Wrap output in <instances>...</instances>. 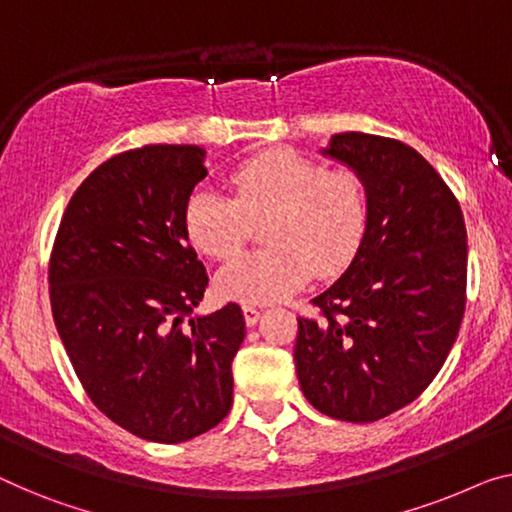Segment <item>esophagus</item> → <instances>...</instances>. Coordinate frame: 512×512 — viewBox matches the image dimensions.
<instances>
[{
	"mask_svg": "<svg viewBox=\"0 0 512 512\" xmlns=\"http://www.w3.org/2000/svg\"><path fill=\"white\" fill-rule=\"evenodd\" d=\"M241 310H243V317H246V324H248V326H255L259 315H262V310H259L257 305H250V303L243 305Z\"/></svg>",
	"mask_w": 512,
	"mask_h": 512,
	"instance_id": "esophagus-1",
	"label": "esophagus"
}]
</instances>
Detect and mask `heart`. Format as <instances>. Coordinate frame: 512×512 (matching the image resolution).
<instances>
[{"label": "heart", "instance_id": "1", "mask_svg": "<svg viewBox=\"0 0 512 512\" xmlns=\"http://www.w3.org/2000/svg\"><path fill=\"white\" fill-rule=\"evenodd\" d=\"M236 197L202 186L186 204V230L195 248L216 259L234 257L264 223L269 246L232 259L218 273L225 299L273 303L287 299L312 276L345 271L368 232L370 197L356 172L324 170L292 151H273L236 167Z\"/></svg>", "mask_w": 512, "mask_h": 512}]
</instances>
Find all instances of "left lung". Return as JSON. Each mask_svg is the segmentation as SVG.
<instances>
[{"mask_svg":"<svg viewBox=\"0 0 512 512\" xmlns=\"http://www.w3.org/2000/svg\"><path fill=\"white\" fill-rule=\"evenodd\" d=\"M319 154L370 197L368 232L347 271L299 317L294 363L322 414L372 423L421 395L455 345L467 299V227L437 170L391 137L333 135Z\"/></svg>","mask_w":512,"mask_h":512,"instance_id":"left-lung-1","label":"left lung"}]
</instances>
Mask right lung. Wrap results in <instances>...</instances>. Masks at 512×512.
<instances>
[{
	"instance_id": "1",
	"label": "right lung",
	"mask_w": 512,
	"mask_h": 512,
	"mask_svg": "<svg viewBox=\"0 0 512 512\" xmlns=\"http://www.w3.org/2000/svg\"><path fill=\"white\" fill-rule=\"evenodd\" d=\"M207 151L151 144L105 160L68 202L50 257V303L75 375L135 437L181 444L232 407L246 338L236 303L193 315L209 276L186 204Z\"/></svg>"
}]
</instances>
